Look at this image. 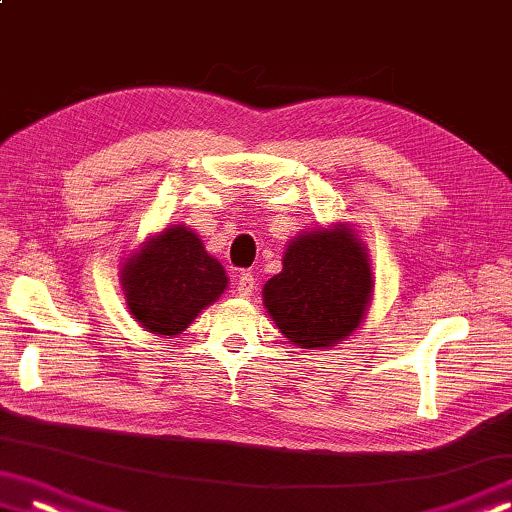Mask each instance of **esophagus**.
Segmentation results:
<instances>
[{
	"label": "esophagus",
	"instance_id": "34e87169",
	"mask_svg": "<svg viewBox=\"0 0 512 512\" xmlns=\"http://www.w3.org/2000/svg\"><path fill=\"white\" fill-rule=\"evenodd\" d=\"M255 276L253 273H241L239 280H236V294L241 296V299H250L255 292Z\"/></svg>",
	"mask_w": 512,
	"mask_h": 512
}]
</instances>
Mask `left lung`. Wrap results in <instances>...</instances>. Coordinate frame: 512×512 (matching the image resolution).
<instances>
[{
	"mask_svg": "<svg viewBox=\"0 0 512 512\" xmlns=\"http://www.w3.org/2000/svg\"><path fill=\"white\" fill-rule=\"evenodd\" d=\"M372 294L368 248L354 227L340 220L292 236L282 271L262 289L273 324L301 349L338 347L361 326Z\"/></svg>",
	"mask_w": 512,
	"mask_h": 512,
	"instance_id": "left-lung-1",
	"label": "left lung"
}]
</instances>
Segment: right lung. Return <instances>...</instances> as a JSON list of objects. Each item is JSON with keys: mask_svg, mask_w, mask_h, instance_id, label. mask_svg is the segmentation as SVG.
Instances as JSON below:
<instances>
[{"mask_svg": "<svg viewBox=\"0 0 512 512\" xmlns=\"http://www.w3.org/2000/svg\"><path fill=\"white\" fill-rule=\"evenodd\" d=\"M119 273L128 312L144 331L160 338L186 331L230 282L200 234L183 223L147 236Z\"/></svg>", "mask_w": 512, "mask_h": 512, "instance_id": "obj_1", "label": "right lung"}]
</instances>
